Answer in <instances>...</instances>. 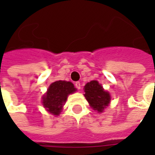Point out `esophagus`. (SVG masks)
<instances>
[{
    "mask_svg": "<svg viewBox=\"0 0 155 155\" xmlns=\"http://www.w3.org/2000/svg\"><path fill=\"white\" fill-rule=\"evenodd\" d=\"M74 85H75V87L77 88L78 90H80L81 87V83L79 82V81H77V82H75V84H74Z\"/></svg>",
    "mask_w": 155,
    "mask_h": 155,
    "instance_id": "1",
    "label": "esophagus"
}]
</instances>
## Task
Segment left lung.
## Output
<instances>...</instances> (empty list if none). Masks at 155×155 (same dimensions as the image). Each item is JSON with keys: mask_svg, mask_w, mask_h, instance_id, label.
<instances>
[{"mask_svg": "<svg viewBox=\"0 0 155 155\" xmlns=\"http://www.w3.org/2000/svg\"><path fill=\"white\" fill-rule=\"evenodd\" d=\"M84 97L91 107L102 113L110 102V94L105 91L97 81H91L84 85Z\"/></svg>", "mask_w": 155, "mask_h": 155, "instance_id": "left-lung-1", "label": "left lung"}]
</instances>
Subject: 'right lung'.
I'll list each match as a JSON object with an SVG mask.
<instances>
[{"mask_svg":"<svg viewBox=\"0 0 155 155\" xmlns=\"http://www.w3.org/2000/svg\"><path fill=\"white\" fill-rule=\"evenodd\" d=\"M76 91L70 81H58L50 85L47 92L42 97V104L48 112L54 115L61 114L68 95Z\"/></svg>","mask_w":155,"mask_h":155,"instance_id":"right-lung-1","label":"right lung"}]
</instances>
